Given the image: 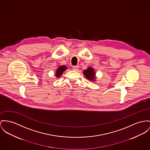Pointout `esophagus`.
<instances>
[{
  "label": "esophagus",
  "mask_w": 150,
  "mask_h": 150,
  "mask_svg": "<svg viewBox=\"0 0 150 150\" xmlns=\"http://www.w3.org/2000/svg\"><path fill=\"white\" fill-rule=\"evenodd\" d=\"M79 69V66H74L73 67V69L74 70H78Z\"/></svg>",
  "instance_id": "1"
}]
</instances>
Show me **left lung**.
I'll list each match as a JSON object with an SVG mask.
<instances>
[{
  "mask_svg": "<svg viewBox=\"0 0 150 150\" xmlns=\"http://www.w3.org/2000/svg\"><path fill=\"white\" fill-rule=\"evenodd\" d=\"M83 73L88 80H90V81H95L96 73L91 67H89L87 69L83 70Z\"/></svg>",
  "mask_w": 150,
  "mask_h": 150,
  "instance_id": "left-lung-1",
  "label": "left lung"
}]
</instances>
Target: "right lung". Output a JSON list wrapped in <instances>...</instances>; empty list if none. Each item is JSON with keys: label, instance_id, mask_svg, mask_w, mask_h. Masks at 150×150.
<instances>
[{"label": "right lung", "instance_id": "obj_1", "mask_svg": "<svg viewBox=\"0 0 150 150\" xmlns=\"http://www.w3.org/2000/svg\"><path fill=\"white\" fill-rule=\"evenodd\" d=\"M67 67L65 66V65H61V66H60V67L57 68V69L56 71V76L57 77H60V76L62 75V73L67 69Z\"/></svg>", "mask_w": 150, "mask_h": 150}]
</instances>
